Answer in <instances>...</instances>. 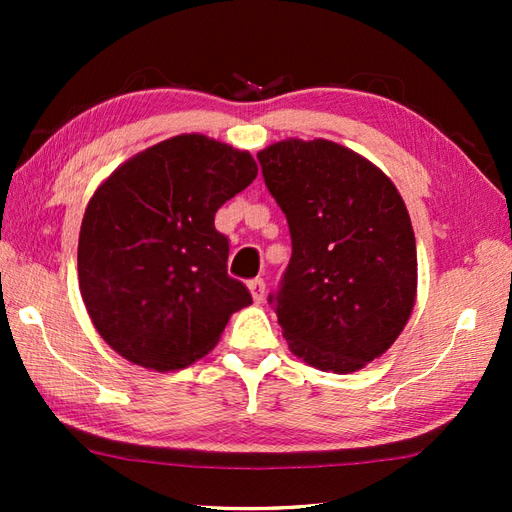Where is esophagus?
Here are the masks:
<instances>
[{
    "instance_id": "esophagus-1",
    "label": "esophagus",
    "mask_w": 512,
    "mask_h": 512,
    "mask_svg": "<svg viewBox=\"0 0 512 512\" xmlns=\"http://www.w3.org/2000/svg\"><path fill=\"white\" fill-rule=\"evenodd\" d=\"M248 290H250V295H253L255 303H262L266 297V281L264 279L248 281Z\"/></svg>"
}]
</instances>
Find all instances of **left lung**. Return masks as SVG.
Listing matches in <instances>:
<instances>
[{
  "label": "left lung",
  "instance_id": "1",
  "mask_svg": "<svg viewBox=\"0 0 512 512\" xmlns=\"http://www.w3.org/2000/svg\"><path fill=\"white\" fill-rule=\"evenodd\" d=\"M257 158L292 237L268 297L290 352L323 372H358L394 345L416 303L407 206L374 162L332 140L286 138Z\"/></svg>",
  "mask_w": 512,
  "mask_h": 512
}]
</instances>
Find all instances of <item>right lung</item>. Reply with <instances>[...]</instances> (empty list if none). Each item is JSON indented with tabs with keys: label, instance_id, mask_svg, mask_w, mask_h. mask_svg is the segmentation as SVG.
Returning <instances> with one entry per match:
<instances>
[{
	"label": "right lung",
	"instance_id": "add662e5",
	"mask_svg": "<svg viewBox=\"0 0 512 512\" xmlns=\"http://www.w3.org/2000/svg\"><path fill=\"white\" fill-rule=\"evenodd\" d=\"M257 178V162L204 134H180L125 160L85 209L79 288L96 332L156 372L209 354L231 314L253 303L226 273L215 213Z\"/></svg>",
	"mask_w": 512,
	"mask_h": 512
}]
</instances>
